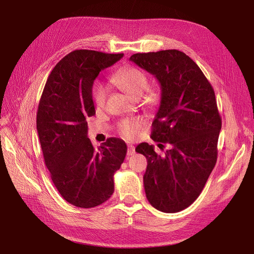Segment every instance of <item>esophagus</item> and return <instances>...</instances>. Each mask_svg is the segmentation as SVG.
Masks as SVG:
<instances>
[{
    "mask_svg": "<svg viewBox=\"0 0 254 254\" xmlns=\"http://www.w3.org/2000/svg\"><path fill=\"white\" fill-rule=\"evenodd\" d=\"M135 153V148L132 146V145H130V146H128V150H127V155L128 156H130V155H133Z\"/></svg>",
    "mask_w": 254,
    "mask_h": 254,
    "instance_id": "1",
    "label": "esophagus"
}]
</instances>
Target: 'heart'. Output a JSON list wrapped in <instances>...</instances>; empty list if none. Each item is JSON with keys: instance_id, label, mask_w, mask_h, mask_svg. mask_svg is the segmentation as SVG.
<instances>
[{"instance_id": "heart-1", "label": "heart", "mask_w": 254, "mask_h": 254, "mask_svg": "<svg viewBox=\"0 0 254 254\" xmlns=\"http://www.w3.org/2000/svg\"><path fill=\"white\" fill-rule=\"evenodd\" d=\"M111 82L117 85L120 88L125 90L134 98H139L143 95L144 102L146 104H153L156 101L155 91L148 89L149 81L148 77L142 70L133 66H128L121 69L117 73L112 75ZM145 94H143V92ZM109 88L106 84L102 82H97L92 89V99L98 108H103L106 104L108 98ZM142 119H130L124 120L118 125V132L125 138L133 137L138 129L143 126Z\"/></svg>"}]
</instances>
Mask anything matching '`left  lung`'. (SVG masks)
<instances>
[{
    "instance_id": "8db88e82",
    "label": "left lung",
    "mask_w": 254,
    "mask_h": 254,
    "mask_svg": "<svg viewBox=\"0 0 254 254\" xmlns=\"http://www.w3.org/2000/svg\"><path fill=\"white\" fill-rule=\"evenodd\" d=\"M129 60L161 85L151 138L170 145L163 156L148 143L135 148L147 159L146 197L162 212L182 211L198 197L216 163L222 119L214 90L199 67L180 50L135 54Z\"/></svg>"
}]
</instances>
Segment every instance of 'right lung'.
<instances>
[{
	"mask_svg": "<svg viewBox=\"0 0 254 254\" xmlns=\"http://www.w3.org/2000/svg\"><path fill=\"white\" fill-rule=\"evenodd\" d=\"M123 56L71 51L52 69L44 87L37 115L44 161L60 194L76 207L92 208L106 202L115 191V172L125 160L123 139L109 137L94 148L87 136L86 122L95 115L94 80Z\"/></svg>",
	"mask_w": 254,
	"mask_h": 254,
	"instance_id": "add662e5",
	"label": "right lung"
}]
</instances>
